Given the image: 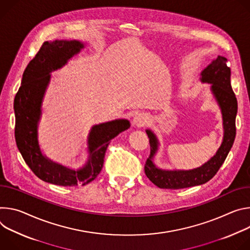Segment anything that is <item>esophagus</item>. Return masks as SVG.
Masks as SVG:
<instances>
[{
    "mask_svg": "<svg viewBox=\"0 0 250 250\" xmlns=\"http://www.w3.org/2000/svg\"><path fill=\"white\" fill-rule=\"evenodd\" d=\"M148 120H149V117H148L147 114H144V113L137 114V115L134 117V119H133V125H134L135 127H138V128L144 127V126L147 124Z\"/></svg>",
    "mask_w": 250,
    "mask_h": 250,
    "instance_id": "esophagus-1",
    "label": "esophagus"
}]
</instances>
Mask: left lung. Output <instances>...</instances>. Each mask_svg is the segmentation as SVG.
Listing matches in <instances>:
<instances>
[{"mask_svg": "<svg viewBox=\"0 0 250 250\" xmlns=\"http://www.w3.org/2000/svg\"><path fill=\"white\" fill-rule=\"evenodd\" d=\"M228 60L218 57L202 72V81L211 83V90L223 112L225 136L216 154L202 167L191 171H163L155 167L153 157L158 149L156 136L147 130L151 155L145 164V174L148 179L161 188H185L208 182L217 173L226 161L234 142L237 113V100L230 84V68L227 65Z\"/></svg>", "mask_w": 250, "mask_h": 250, "instance_id": "1", "label": "left lung"}]
</instances>
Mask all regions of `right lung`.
Segmentation results:
<instances>
[{
  "instance_id": "obj_1",
  "label": "right lung",
  "mask_w": 250,
  "mask_h": 250,
  "mask_svg": "<svg viewBox=\"0 0 250 250\" xmlns=\"http://www.w3.org/2000/svg\"><path fill=\"white\" fill-rule=\"evenodd\" d=\"M83 44L77 41L44 42L23 71L21 85L14 100L15 138L19 151L34 174L41 180L58 186H84L101 172L110 141L130 127L128 120H114L92 127L88 137L89 160L82 169L73 171L50 162L38 143V122L41 104L49 82V72L64 65Z\"/></svg>"
}]
</instances>
